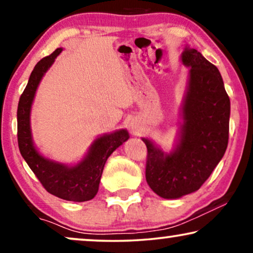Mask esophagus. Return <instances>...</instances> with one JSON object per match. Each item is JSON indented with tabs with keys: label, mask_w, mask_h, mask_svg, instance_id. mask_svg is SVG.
I'll return each mask as SVG.
<instances>
[{
	"label": "esophagus",
	"mask_w": 253,
	"mask_h": 253,
	"mask_svg": "<svg viewBox=\"0 0 253 253\" xmlns=\"http://www.w3.org/2000/svg\"><path fill=\"white\" fill-rule=\"evenodd\" d=\"M131 127H132V129H136V126H132Z\"/></svg>",
	"instance_id": "34e87169"
}]
</instances>
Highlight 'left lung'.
<instances>
[{
    "label": "left lung",
    "instance_id": "obj_1",
    "mask_svg": "<svg viewBox=\"0 0 253 253\" xmlns=\"http://www.w3.org/2000/svg\"><path fill=\"white\" fill-rule=\"evenodd\" d=\"M182 62L190 71L178 144L167 154L143 138L147 184L166 199L197 191L222 159L229 138L230 100L217 68L189 47Z\"/></svg>",
    "mask_w": 253,
    "mask_h": 253
}]
</instances>
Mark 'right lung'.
Returning a JSON list of instances; mask_svg holds the SVG:
<instances>
[{
  "mask_svg": "<svg viewBox=\"0 0 253 253\" xmlns=\"http://www.w3.org/2000/svg\"><path fill=\"white\" fill-rule=\"evenodd\" d=\"M61 51L62 48H57L54 53L38 62L20 95L17 109L18 146L24 160L48 192L69 202H87L94 198L98 192L107 159L117 147L129 139V133L122 129L99 137L91 145L87 155L72 167L43 158L37 151L31 134V107L41 78Z\"/></svg>",
  "mask_w": 253,
  "mask_h": 253,
  "instance_id": "right-lung-1",
  "label": "right lung"
}]
</instances>
